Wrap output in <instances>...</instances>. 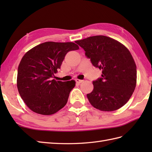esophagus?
<instances>
[{"instance_id": "1", "label": "esophagus", "mask_w": 152, "mask_h": 152, "mask_svg": "<svg viewBox=\"0 0 152 152\" xmlns=\"http://www.w3.org/2000/svg\"><path fill=\"white\" fill-rule=\"evenodd\" d=\"M82 82H83V80H82L76 79V82L77 83H78V84H80V83H81Z\"/></svg>"}]
</instances>
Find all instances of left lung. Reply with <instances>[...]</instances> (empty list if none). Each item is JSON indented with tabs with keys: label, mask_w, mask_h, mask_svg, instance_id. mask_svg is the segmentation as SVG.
<instances>
[{
	"label": "left lung",
	"mask_w": 152,
	"mask_h": 152,
	"mask_svg": "<svg viewBox=\"0 0 152 152\" xmlns=\"http://www.w3.org/2000/svg\"><path fill=\"white\" fill-rule=\"evenodd\" d=\"M93 66L102 70L101 78L93 82V90L87 95L93 107L114 111L130 99L137 85V66L127 48L118 40L97 35L77 40Z\"/></svg>",
	"instance_id": "left-lung-1"
}]
</instances>
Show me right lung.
Masks as SVG:
<instances>
[{
    "label": "right lung",
    "mask_w": 152,
    "mask_h": 152,
    "mask_svg": "<svg viewBox=\"0 0 152 152\" xmlns=\"http://www.w3.org/2000/svg\"><path fill=\"white\" fill-rule=\"evenodd\" d=\"M78 49L74 42H46L28 50L22 57L17 87L23 101L32 111L52 115L66 105L76 82L56 81L53 78L66 54Z\"/></svg>",
    "instance_id": "right-lung-1"
}]
</instances>
